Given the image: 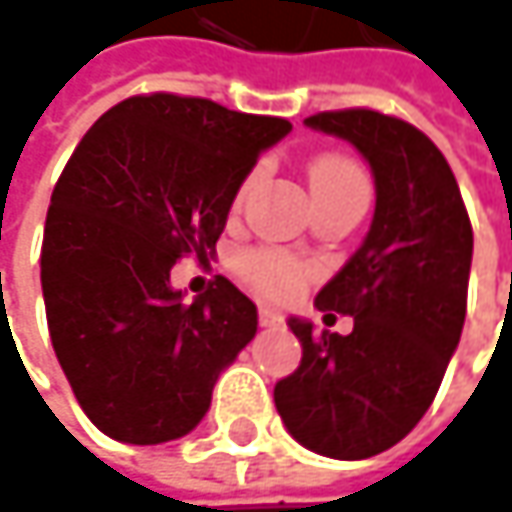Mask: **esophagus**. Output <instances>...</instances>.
Masks as SVG:
<instances>
[{
  "mask_svg": "<svg viewBox=\"0 0 512 512\" xmlns=\"http://www.w3.org/2000/svg\"><path fill=\"white\" fill-rule=\"evenodd\" d=\"M259 323L262 326H282V314L274 306H259Z\"/></svg>",
  "mask_w": 512,
  "mask_h": 512,
  "instance_id": "34e87169",
  "label": "esophagus"
}]
</instances>
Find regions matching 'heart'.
I'll return each instance as SVG.
<instances>
[{"instance_id": "heart-1", "label": "heart", "mask_w": 512, "mask_h": 512, "mask_svg": "<svg viewBox=\"0 0 512 512\" xmlns=\"http://www.w3.org/2000/svg\"><path fill=\"white\" fill-rule=\"evenodd\" d=\"M309 186L311 195H338V192H352V189H367V180L361 174V168L347 160V157H320L317 163L309 168ZM250 189V180L241 186V195ZM311 268L306 262L294 259L285 250H274V247H262L253 250L241 259V276L244 282L268 297H288L294 294Z\"/></svg>"}]
</instances>
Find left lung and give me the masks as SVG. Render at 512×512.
I'll return each mask as SVG.
<instances>
[{
    "label": "left lung",
    "mask_w": 512,
    "mask_h": 512,
    "mask_svg": "<svg viewBox=\"0 0 512 512\" xmlns=\"http://www.w3.org/2000/svg\"><path fill=\"white\" fill-rule=\"evenodd\" d=\"M306 125L352 142L376 177L370 233L314 306L352 317V332L288 326L300 367L274 402L297 443L317 455L364 460L396 446L428 411L457 349L472 268V224L440 148L379 110L314 113Z\"/></svg>",
    "instance_id": "left-lung-1"
}]
</instances>
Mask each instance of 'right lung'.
I'll return each mask as SVG.
<instances>
[{
	"label": "right lung",
	"mask_w": 512,
	"mask_h": 512,
	"mask_svg": "<svg viewBox=\"0 0 512 512\" xmlns=\"http://www.w3.org/2000/svg\"><path fill=\"white\" fill-rule=\"evenodd\" d=\"M291 122L151 92L110 107L57 180L40 250L57 361L98 431L157 446L189 434L221 370L256 335L224 276L192 303L171 288L186 253H215L238 186Z\"/></svg>",
	"instance_id": "obj_1"
}]
</instances>
